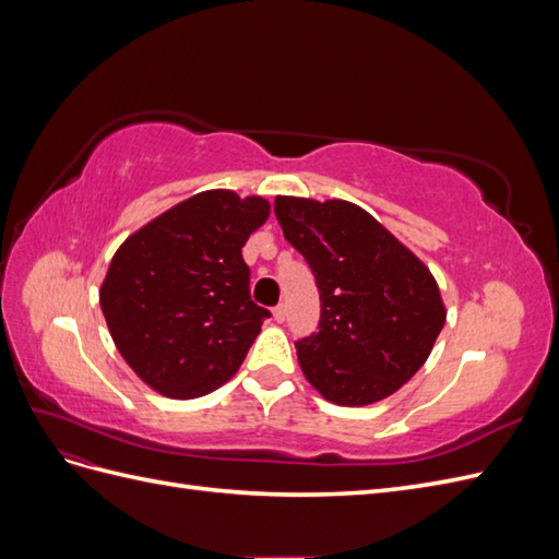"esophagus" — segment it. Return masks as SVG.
<instances>
[{"label":"esophagus","instance_id":"1","mask_svg":"<svg viewBox=\"0 0 559 559\" xmlns=\"http://www.w3.org/2000/svg\"><path fill=\"white\" fill-rule=\"evenodd\" d=\"M273 314H275L277 321H284V319H286V306H284V302H280V306L273 310Z\"/></svg>","mask_w":559,"mask_h":559}]
</instances>
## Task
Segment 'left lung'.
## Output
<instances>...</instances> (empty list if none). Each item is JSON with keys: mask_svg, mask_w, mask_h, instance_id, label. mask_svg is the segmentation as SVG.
Returning <instances> with one entry per match:
<instances>
[{"mask_svg": "<svg viewBox=\"0 0 559 559\" xmlns=\"http://www.w3.org/2000/svg\"><path fill=\"white\" fill-rule=\"evenodd\" d=\"M275 214L319 289L317 331L296 341L302 373L337 405L394 394L427 361L445 324L433 275L352 202L280 195Z\"/></svg>", "mask_w": 559, "mask_h": 559, "instance_id": "left-lung-1", "label": "left lung"}]
</instances>
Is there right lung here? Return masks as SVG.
<instances>
[{
    "label": "right lung",
    "mask_w": 559,
    "mask_h": 559,
    "mask_svg": "<svg viewBox=\"0 0 559 559\" xmlns=\"http://www.w3.org/2000/svg\"><path fill=\"white\" fill-rule=\"evenodd\" d=\"M267 214L263 198L205 191L114 253L99 306L121 357L156 392L205 396L242 366L270 317L251 300L242 247Z\"/></svg>",
    "instance_id": "right-lung-1"
}]
</instances>
